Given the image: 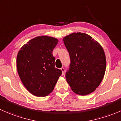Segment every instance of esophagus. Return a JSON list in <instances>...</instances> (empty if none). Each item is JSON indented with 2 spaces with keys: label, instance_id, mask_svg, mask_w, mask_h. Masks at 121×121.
Masks as SVG:
<instances>
[{
  "label": "esophagus",
  "instance_id": "34e87169",
  "mask_svg": "<svg viewBox=\"0 0 121 121\" xmlns=\"http://www.w3.org/2000/svg\"><path fill=\"white\" fill-rule=\"evenodd\" d=\"M60 70H62V75H64V73H65V69L63 68H62L60 69Z\"/></svg>",
  "mask_w": 121,
  "mask_h": 121
}]
</instances>
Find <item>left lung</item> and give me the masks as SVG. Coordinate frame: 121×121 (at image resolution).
I'll return each instance as SVG.
<instances>
[{"label":"left lung","mask_w":121,"mask_h":121,"mask_svg":"<svg viewBox=\"0 0 121 121\" xmlns=\"http://www.w3.org/2000/svg\"><path fill=\"white\" fill-rule=\"evenodd\" d=\"M70 65L65 78L72 90L79 95L93 93L100 84L106 69L102 46L85 33H73L63 38Z\"/></svg>","instance_id":"left-lung-1"}]
</instances>
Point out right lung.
I'll use <instances>...</instances> for the list:
<instances>
[{
  "label": "right lung",
  "mask_w": 121,
  "mask_h": 121,
  "mask_svg": "<svg viewBox=\"0 0 121 121\" xmlns=\"http://www.w3.org/2000/svg\"><path fill=\"white\" fill-rule=\"evenodd\" d=\"M58 42L49 36L35 37L23 45L16 60L17 72L27 90L37 97L48 95L62 74L55 68L52 51Z\"/></svg>",
  "instance_id": "right-lung-1"
}]
</instances>
